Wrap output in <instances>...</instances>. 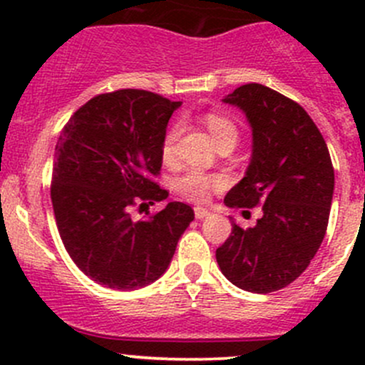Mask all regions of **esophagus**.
I'll return each mask as SVG.
<instances>
[{
  "mask_svg": "<svg viewBox=\"0 0 365 365\" xmlns=\"http://www.w3.org/2000/svg\"><path fill=\"white\" fill-rule=\"evenodd\" d=\"M194 215H196V219H205V217H208L210 215V212L206 208H201V206H196V208H194Z\"/></svg>",
  "mask_w": 365,
  "mask_h": 365,
  "instance_id": "obj_1",
  "label": "esophagus"
}]
</instances>
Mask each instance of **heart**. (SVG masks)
<instances>
[{"mask_svg":"<svg viewBox=\"0 0 365 365\" xmlns=\"http://www.w3.org/2000/svg\"><path fill=\"white\" fill-rule=\"evenodd\" d=\"M206 127H208L210 134L217 141V145L227 139H238V127L231 118L220 113H208L205 116ZM180 138V123H173L169 130L165 132L164 139H162V157L164 160H173L176 155V143ZM222 185V178L217 175H208V173L201 171V169H189L183 173L182 176L175 180L176 192L182 194L185 200L194 201V203H201L206 200L208 192L212 189Z\"/></svg>","mask_w":365,"mask_h":365,"instance_id":"1","label":"heart"}]
</instances>
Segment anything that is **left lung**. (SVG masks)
Returning <instances> with one entry per match:
<instances>
[{"instance_id":"1","label":"left lung","mask_w":365,"mask_h":365,"mask_svg":"<svg viewBox=\"0 0 365 365\" xmlns=\"http://www.w3.org/2000/svg\"><path fill=\"white\" fill-rule=\"evenodd\" d=\"M245 113L252 128V157L245 176L226 194L237 208L261 205L256 226L231 235L217 249L230 282L251 293L292 284L318 252L334 194L329 148L305 109L263 84L237 88L224 98Z\"/></svg>"}]
</instances>
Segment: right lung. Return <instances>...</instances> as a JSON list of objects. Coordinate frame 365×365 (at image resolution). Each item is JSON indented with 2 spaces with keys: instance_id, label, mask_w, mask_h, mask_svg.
I'll return each instance as SVG.
<instances>
[{
  "instance_id": "right-lung-1",
  "label": "right lung",
  "mask_w": 365,
  "mask_h": 365,
  "mask_svg": "<svg viewBox=\"0 0 365 365\" xmlns=\"http://www.w3.org/2000/svg\"><path fill=\"white\" fill-rule=\"evenodd\" d=\"M180 106L145 90L102 93L72 114L58 139L51 183L58 231L81 272L106 288L125 292L157 281L194 220V210L180 201L130 219V206L169 196L153 176Z\"/></svg>"
}]
</instances>
